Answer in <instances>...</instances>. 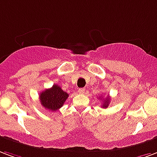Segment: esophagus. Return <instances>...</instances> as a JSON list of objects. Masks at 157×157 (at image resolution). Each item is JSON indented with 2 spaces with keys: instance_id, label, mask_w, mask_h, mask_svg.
<instances>
[{
  "instance_id": "obj_1",
  "label": "esophagus",
  "mask_w": 157,
  "mask_h": 157,
  "mask_svg": "<svg viewBox=\"0 0 157 157\" xmlns=\"http://www.w3.org/2000/svg\"><path fill=\"white\" fill-rule=\"evenodd\" d=\"M78 92L80 94H84L86 92V89L85 88H80V89H78Z\"/></svg>"
}]
</instances>
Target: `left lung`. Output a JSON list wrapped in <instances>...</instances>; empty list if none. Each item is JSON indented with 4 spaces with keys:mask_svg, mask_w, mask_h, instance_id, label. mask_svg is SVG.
I'll use <instances>...</instances> for the list:
<instances>
[{
    "mask_svg": "<svg viewBox=\"0 0 157 157\" xmlns=\"http://www.w3.org/2000/svg\"><path fill=\"white\" fill-rule=\"evenodd\" d=\"M101 98H102V100H104V103H103L102 107L103 108H107L108 106H109V100H110V99L108 97V98H106L105 100H104V99H103V97H101Z\"/></svg>",
    "mask_w": 157,
    "mask_h": 157,
    "instance_id": "left-lung-1",
    "label": "left lung"
}]
</instances>
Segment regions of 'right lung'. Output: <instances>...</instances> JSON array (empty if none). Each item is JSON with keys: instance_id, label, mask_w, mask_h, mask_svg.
Wrapping results in <instances>:
<instances>
[{"instance_id": "obj_1", "label": "right lung", "mask_w": 157, "mask_h": 157, "mask_svg": "<svg viewBox=\"0 0 157 157\" xmlns=\"http://www.w3.org/2000/svg\"><path fill=\"white\" fill-rule=\"evenodd\" d=\"M69 94L67 92L55 84L50 89L42 91L39 94V99L44 108L48 110L56 111L63 106Z\"/></svg>"}]
</instances>
